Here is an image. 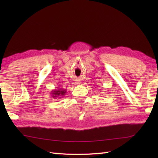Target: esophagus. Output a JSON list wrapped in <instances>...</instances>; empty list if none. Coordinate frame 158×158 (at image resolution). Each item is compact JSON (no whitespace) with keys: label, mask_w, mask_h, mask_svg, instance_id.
Instances as JSON below:
<instances>
[{"label":"esophagus","mask_w":158,"mask_h":158,"mask_svg":"<svg viewBox=\"0 0 158 158\" xmlns=\"http://www.w3.org/2000/svg\"><path fill=\"white\" fill-rule=\"evenodd\" d=\"M76 83H77V84H81V81H79V80H77Z\"/></svg>","instance_id":"1"}]
</instances>
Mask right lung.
<instances>
[{
    "mask_svg": "<svg viewBox=\"0 0 158 158\" xmlns=\"http://www.w3.org/2000/svg\"><path fill=\"white\" fill-rule=\"evenodd\" d=\"M66 90L64 89H53L52 91L51 94H52V96L53 97V98H55V99L58 98L59 99V98H61L62 96L65 95V94L66 93Z\"/></svg>",
    "mask_w": 158,
    "mask_h": 158,
    "instance_id": "obj_1",
    "label": "right lung"
}]
</instances>
